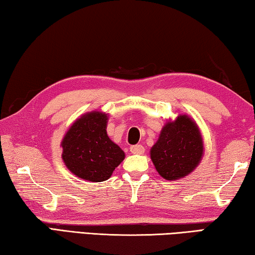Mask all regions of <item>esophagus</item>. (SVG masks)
Returning <instances> with one entry per match:
<instances>
[{"label": "esophagus", "instance_id": "esophagus-1", "mask_svg": "<svg viewBox=\"0 0 255 255\" xmlns=\"http://www.w3.org/2000/svg\"><path fill=\"white\" fill-rule=\"evenodd\" d=\"M130 151L132 153H134V155H142V153L144 152V148H143V145H141V144L132 145V147L130 148Z\"/></svg>", "mask_w": 255, "mask_h": 255}]
</instances>
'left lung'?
I'll use <instances>...</instances> for the list:
<instances>
[{"instance_id":"1","label":"left lung","mask_w":255,"mask_h":255,"mask_svg":"<svg viewBox=\"0 0 255 255\" xmlns=\"http://www.w3.org/2000/svg\"><path fill=\"white\" fill-rule=\"evenodd\" d=\"M203 153L201 131L186 114L167 121L157 142L150 149L152 164L167 181H177L190 175L201 162Z\"/></svg>"}]
</instances>
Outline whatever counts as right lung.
I'll use <instances>...</instances> for the list:
<instances>
[{"instance_id":"1","label":"right lung","mask_w":255,"mask_h":255,"mask_svg":"<svg viewBox=\"0 0 255 255\" xmlns=\"http://www.w3.org/2000/svg\"><path fill=\"white\" fill-rule=\"evenodd\" d=\"M107 113L88 112L74 121L62 139V160L77 177L107 181L124 160V151L107 134Z\"/></svg>"}]
</instances>
